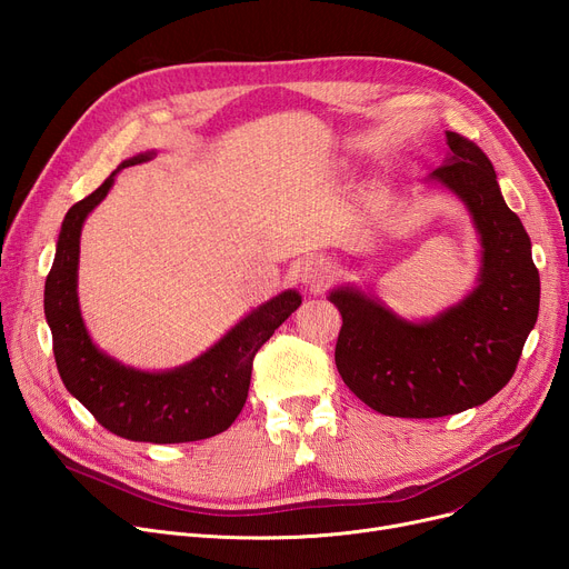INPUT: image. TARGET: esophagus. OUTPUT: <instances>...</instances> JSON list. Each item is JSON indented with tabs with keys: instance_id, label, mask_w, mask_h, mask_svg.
Segmentation results:
<instances>
[{
	"instance_id": "34e87169",
	"label": "esophagus",
	"mask_w": 569,
	"mask_h": 569,
	"mask_svg": "<svg viewBox=\"0 0 569 569\" xmlns=\"http://www.w3.org/2000/svg\"><path fill=\"white\" fill-rule=\"evenodd\" d=\"M330 274H332V264L327 262L325 258H307L302 262V269H300L302 283L313 292H320L327 286V281H330Z\"/></svg>"
}]
</instances>
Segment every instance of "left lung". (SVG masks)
<instances>
[{
    "label": "left lung",
    "mask_w": 569,
    "mask_h": 569,
    "mask_svg": "<svg viewBox=\"0 0 569 569\" xmlns=\"http://www.w3.org/2000/svg\"><path fill=\"white\" fill-rule=\"evenodd\" d=\"M447 159L429 177L457 193L482 242L480 283L425 322H408L357 288H337L335 362L350 392L390 417H445L482 406L517 371L540 311L530 237L505 204L489 157L447 131Z\"/></svg>",
    "instance_id": "left-lung-1"
}]
</instances>
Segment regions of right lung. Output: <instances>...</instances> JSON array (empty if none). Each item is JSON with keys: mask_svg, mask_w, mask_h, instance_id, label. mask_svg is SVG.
<instances>
[{"mask_svg": "<svg viewBox=\"0 0 569 569\" xmlns=\"http://www.w3.org/2000/svg\"><path fill=\"white\" fill-rule=\"evenodd\" d=\"M149 157L152 154H138L124 161L94 193L69 209L46 279L43 309L52 332L57 371L67 390L101 427L136 442L204 440L226 431L242 412L256 352L302 305V297L297 290L277 295L239 320L193 362L172 371H138L101 352L89 339L78 307L80 230L87 214L108 196L114 174Z\"/></svg>", "mask_w": 569, "mask_h": 569, "instance_id": "obj_1", "label": "right lung"}]
</instances>
